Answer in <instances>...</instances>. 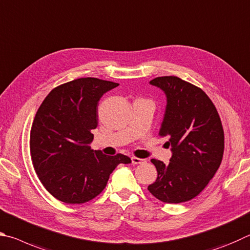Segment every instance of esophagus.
Wrapping results in <instances>:
<instances>
[{
  "instance_id": "obj_1",
  "label": "esophagus",
  "mask_w": 250,
  "mask_h": 250,
  "mask_svg": "<svg viewBox=\"0 0 250 250\" xmlns=\"http://www.w3.org/2000/svg\"><path fill=\"white\" fill-rule=\"evenodd\" d=\"M145 159H142V158H138V157H132V163L134 165H139V164H144L145 163Z\"/></svg>"
}]
</instances>
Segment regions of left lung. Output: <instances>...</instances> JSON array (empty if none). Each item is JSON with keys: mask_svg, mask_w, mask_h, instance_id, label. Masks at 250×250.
I'll list each match as a JSON object with an SVG mask.
<instances>
[{"mask_svg": "<svg viewBox=\"0 0 250 250\" xmlns=\"http://www.w3.org/2000/svg\"><path fill=\"white\" fill-rule=\"evenodd\" d=\"M149 83L167 96L159 136L167 137L172 156L168 165L151 159L158 177L148 190L165 203L187 202L204 190L222 163L221 118L205 92L180 78L158 77Z\"/></svg>", "mask_w": 250, "mask_h": 250, "instance_id": "left-lung-1", "label": "left lung"}]
</instances>
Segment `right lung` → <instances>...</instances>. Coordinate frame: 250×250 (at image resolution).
Listing matches in <instances>:
<instances>
[{
  "mask_svg": "<svg viewBox=\"0 0 250 250\" xmlns=\"http://www.w3.org/2000/svg\"><path fill=\"white\" fill-rule=\"evenodd\" d=\"M118 83L80 78L55 87L43 100L30 129V156L39 180L57 200L89 202L104 190L109 174L127 156L91 149L98 105Z\"/></svg>",
  "mask_w": 250,
  "mask_h": 250,
  "instance_id": "right-lung-1",
  "label": "right lung"
}]
</instances>
